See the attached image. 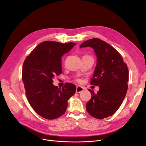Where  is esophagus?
<instances>
[{"label":"esophagus","instance_id":"1","mask_svg":"<svg viewBox=\"0 0 146 146\" xmlns=\"http://www.w3.org/2000/svg\"><path fill=\"white\" fill-rule=\"evenodd\" d=\"M84 90H85V88H84L83 87L78 86H77V88H76V93H80Z\"/></svg>","mask_w":146,"mask_h":146}]
</instances>
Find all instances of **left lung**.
<instances>
[{
	"mask_svg": "<svg viewBox=\"0 0 146 146\" xmlns=\"http://www.w3.org/2000/svg\"><path fill=\"white\" fill-rule=\"evenodd\" d=\"M92 48L97 57L96 66L90 84L99 87L86 104L91 116L103 119L112 115L119 109L126 95L128 70L120 54L109 44L93 38L83 42L80 48Z\"/></svg>",
	"mask_w": 146,
	"mask_h": 146,
	"instance_id": "left-lung-1",
	"label": "left lung"
}]
</instances>
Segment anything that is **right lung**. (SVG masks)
<instances>
[{
	"label": "right lung",
	"mask_w": 146,
	"mask_h": 146,
	"mask_svg": "<svg viewBox=\"0 0 146 146\" xmlns=\"http://www.w3.org/2000/svg\"><path fill=\"white\" fill-rule=\"evenodd\" d=\"M76 43L61 44L45 41L25 58L22 67V80L28 101L42 117L54 119L66 112L67 101L76 92V87L67 83L61 89L52 84V79L62 73L61 57Z\"/></svg>",
	"instance_id": "1"
}]
</instances>
